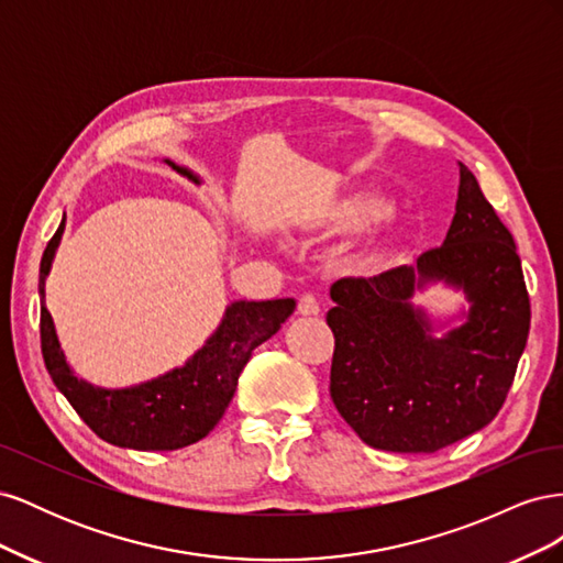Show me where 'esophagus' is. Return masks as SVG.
<instances>
[{
    "label": "esophagus",
    "instance_id": "34e87169",
    "mask_svg": "<svg viewBox=\"0 0 563 563\" xmlns=\"http://www.w3.org/2000/svg\"><path fill=\"white\" fill-rule=\"evenodd\" d=\"M319 312H321V305H319L317 296H312V294L300 296V300H298V314H302V317H317Z\"/></svg>",
    "mask_w": 563,
    "mask_h": 563
}]
</instances>
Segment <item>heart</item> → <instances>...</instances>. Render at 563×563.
I'll list each match as a JSON object with an SVG mask.
<instances>
[{
	"mask_svg": "<svg viewBox=\"0 0 563 563\" xmlns=\"http://www.w3.org/2000/svg\"><path fill=\"white\" fill-rule=\"evenodd\" d=\"M387 211V199L373 192H354L340 199H329L317 203L300 218V228L308 236H335L350 234L364 228L371 220L380 218ZM385 258L383 249L368 255V265H380Z\"/></svg>",
	"mask_w": 563,
	"mask_h": 563,
	"instance_id": "heart-1",
	"label": "heart"
}]
</instances>
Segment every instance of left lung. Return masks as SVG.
Here are the masks:
<instances>
[{"instance_id": "8db88e82", "label": "left lung", "mask_w": 563, "mask_h": 563, "mask_svg": "<svg viewBox=\"0 0 563 563\" xmlns=\"http://www.w3.org/2000/svg\"><path fill=\"white\" fill-rule=\"evenodd\" d=\"M430 280L463 287L471 300L468 321L444 339L410 305ZM331 300V399L364 444L434 453L498 416L531 329V300L512 234L465 164L444 244L416 267L338 279Z\"/></svg>"}]
</instances>
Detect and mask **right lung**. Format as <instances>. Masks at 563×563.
Wrapping results in <instances>:
<instances>
[{"label":"right lung","instance_id":"right-lung-1","mask_svg":"<svg viewBox=\"0 0 563 563\" xmlns=\"http://www.w3.org/2000/svg\"><path fill=\"white\" fill-rule=\"evenodd\" d=\"M166 164L195 178L187 168ZM65 218L44 249L40 265V335L51 380L73 404L79 418L108 444L135 451H176L207 437L230 406L236 380L251 352L275 335L296 310L294 298L236 300L225 310L223 323L190 362L162 378L126 389L93 387L79 380L65 362L58 335L44 305V282L54 261Z\"/></svg>","mask_w":563,"mask_h":563}]
</instances>
